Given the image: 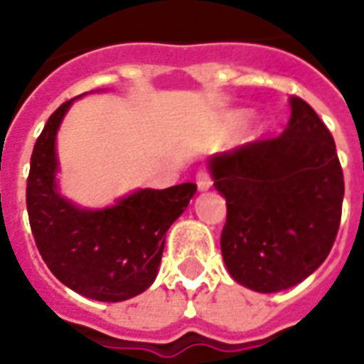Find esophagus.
<instances>
[{
    "instance_id": "esophagus-1",
    "label": "esophagus",
    "mask_w": 364,
    "mask_h": 364,
    "mask_svg": "<svg viewBox=\"0 0 364 364\" xmlns=\"http://www.w3.org/2000/svg\"><path fill=\"white\" fill-rule=\"evenodd\" d=\"M197 187L198 191H208L213 187V179H210V175L205 169H200L197 173Z\"/></svg>"
}]
</instances>
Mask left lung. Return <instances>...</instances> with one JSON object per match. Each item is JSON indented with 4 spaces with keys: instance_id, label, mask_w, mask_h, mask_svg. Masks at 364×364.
<instances>
[{
    "instance_id": "obj_1",
    "label": "left lung",
    "mask_w": 364,
    "mask_h": 364,
    "mask_svg": "<svg viewBox=\"0 0 364 364\" xmlns=\"http://www.w3.org/2000/svg\"><path fill=\"white\" fill-rule=\"evenodd\" d=\"M208 167L228 206L220 247L234 281L279 292L326 261L341 222L343 171L333 136L304 99H290L281 136L216 154Z\"/></svg>"
}]
</instances>
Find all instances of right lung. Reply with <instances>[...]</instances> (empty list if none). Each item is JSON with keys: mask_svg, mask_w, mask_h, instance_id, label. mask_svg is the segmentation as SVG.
<instances>
[{"mask_svg": "<svg viewBox=\"0 0 364 364\" xmlns=\"http://www.w3.org/2000/svg\"><path fill=\"white\" fill-rule=\"evenodd\" d=\"M74 99L52 112L36 138L27 179V210L46 267L68 289L101 302L140 294L158 274L166 232L197 193L195 183L140 189L103 210H85L56 187V132Z\"/></svg>", "mask_w": 364, "mask_h": 364, "instance_id": "obj_1", "label": "right lung"}]
</instances>
